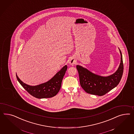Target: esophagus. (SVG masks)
<instances>
[{
	"label": "esophagus",
	"instance_id": "esophagus-1",
	"mask_svg": "<svg viewBox=\"0 0 134 134\" xmlns=\"http://www.w3.org/2000/svg\"><path fill=\"white\" fill-rule=\"evenodd\" d=\"M75 63H76V60H75L74 58H71L70 59V60H69V63H70V64H75Z\"/></svg>",
	"mask_w": 134,
	"mask_h": 134
}]
</instances>
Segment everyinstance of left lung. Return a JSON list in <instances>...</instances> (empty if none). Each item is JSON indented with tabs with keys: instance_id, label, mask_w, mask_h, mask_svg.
Segmentation results:
<instances>
[{
	"instance_id": "1",
	"label": "left lung",
	"mask_w": 134,
	"mask_h": 134,
	"mask_svg": "<svg viewBox=\"0 0 134 134\" xmlns=\"http://www.w3.org/2000/svg\"><path fill=\"white\" fill-rule=\"evenodd\" d=\"M121 55L119 67L115 72L107 76H102L94 74L86 68L76 65L80 77V84L86 93L102 96L112 90L119 84L123 72L122 56Z\"/></svg>"
}]
</instances>
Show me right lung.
<instances>
[{
  "label": "right lung",
  "mask_w": 134,
  "mask_h": 134,
  "mask_svg": "<svg viewBox=\"0 0 134 134\" xmlns=\"http://www.w3.org/2000/svg\"><path fill=\"white\" fill-rule=\"evenodd\" d=\"M67 69L66 65L51 80L36 86H30L23 82L16 75L17 80L26 90L33 97L37 98H50L55 96L60 90L63 76Z\"/></svg>",
  "instance_id": "add662e5"
}]
</instances>
